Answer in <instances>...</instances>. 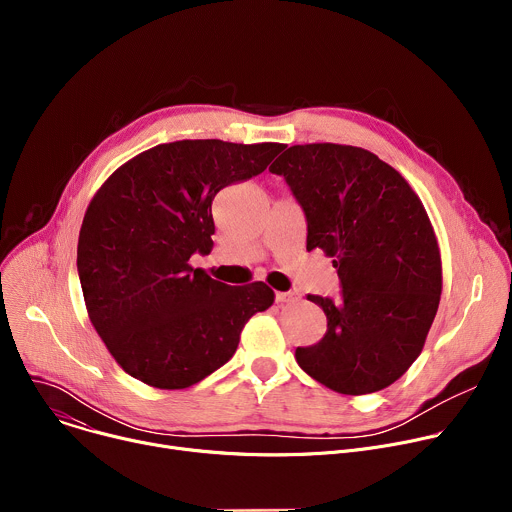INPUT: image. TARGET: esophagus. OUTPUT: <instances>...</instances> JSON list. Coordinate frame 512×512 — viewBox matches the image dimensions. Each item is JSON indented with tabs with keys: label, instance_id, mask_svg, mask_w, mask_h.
I'll list each match as a JSON object with an SVG mask.
<instances>
[{
	"label": "esophagus",
	"instance_id": "esophagus-1",
	"mask_svg": "<svg viewBox=\"0 0 512 512\" xmlns=\"http://www.w3.org/2000/svg\"><path fill=\"white\" fill-rule=\"evenodd\" d=\"M296 300H298L296 291H277V294H275V302L277 304H291V302H296Z\"/></svg>",
	"mask_w": 512,
	"mask_h": 512
}]
</instances>
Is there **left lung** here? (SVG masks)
<instances>
[{
    "label": "left lung",
    "mask_w": 512,
    "mask_h": 512,
    "mask_svg": "<svg viewBox=\"0 0 512 512\" xmlns=\"http://www.w3.org/2000/svg\"><path fill=\"white\" fill-rule=\"evenodd\" d=\"M283 176L308 223L306 249L332 257L340 300L308 296L328 320L296 360L342 395L395 383L421 354L442 296V257L407 180L354 145H291L269 168Z\"/></svg>",
    "instance_id": "1"
}]
</instances>
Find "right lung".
Here are the masks:
<instances>
[{
  "mask_svg": "<svg viewBox=\"0 0 512 512\" xmlns=\"http://www.w3.org/2000/svg\"><path fill=\"white\" fill-rule=\"evenodd\" d=\"M281 143L182 139L115 170L91 200L77 267L89 318L119 367L186 389L235 354L247 320L273 304L263 281L227 285L188 261L210 253L216 192L261 174Z\"/></svg>",
  "mask_w": 512,
  "mask_h": 512,
  "instance_id": "add662e5",
  "label": "right lung"
}]
</instances>
